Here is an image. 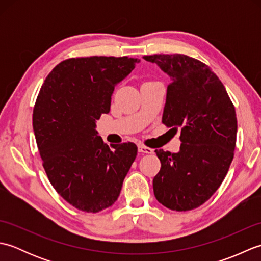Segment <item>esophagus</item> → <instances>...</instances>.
Here are the masks:
<instances>
[{"instance_id": "esophagus-1", "label": "esophagus", "mask_w": 261, "mask_h": 261, "mask_svg": "<svg viewBox=\"0 0 261 261\" xmlns=\"http://www.w3.org/2000/svg\"><path fill=\"white\" fill-rule=\"evenodd\" d=\"M138 150H139V152H141V153H153V149L146 147L143 145L138 146Z\"/></svg>"}]
</instances>
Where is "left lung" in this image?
<instances>
[{"label":"left lung","instance_id":"8db88e82","mask_svg":"<svg viewBox=\"0 0 261 261\" xmlns=\"http://www.w3.org/2000/svg\"><path fill=\"white\" fill-rule=\"evenodd\" d=\"M169 75L163 123L180 127V150L156 149L162 167L152 186L157 201L174 211H191L222 184L234 156L237 114L220 79L201 60L182 54L150 55Z\"/></svg>","mask_w":261,"mask_h":261}]
</instances>
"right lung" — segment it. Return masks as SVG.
<instances>
[{
	"label": "right lung",
	"instance_id": "add662e5",
	"mask_svg": "<svg viewBox=\"0 0 261 261\" xmlns=\"http://www.w3.org/2000/svg\"><path fill=\"white\" fill-rule=\"evenodd\" d=\"M139 62L127 56L63 60L37 96L32 125L42 166L59 195L83 212H99L118 199L137 157L134 142L104 143L95 121L110 112L116 83Z\"/></svg>",
	"mask_w": 261,
	"mask_h": 261
}]
</instances>
